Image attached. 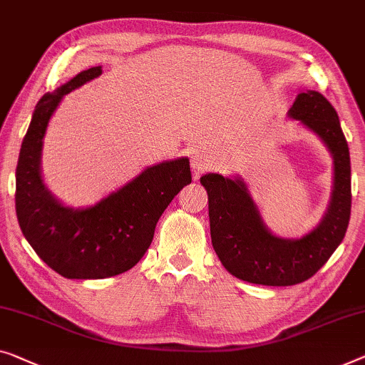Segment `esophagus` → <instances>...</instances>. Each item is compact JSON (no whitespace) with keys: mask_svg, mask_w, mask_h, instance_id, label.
Here are the masks:
<instances>
[{"mask_svg":"<svg viewBox=\"0 0 365 365\" xmlns=\"http://www.w3.org/2000/svg\"><path fill=\"white\" fill-rule=\"evenodd\" d=\"M211 167L210 157L203 154V152H197V154L192 155V168L195 178H198L201 173H205Z\"/></svg>","mask_w":365,"mask_h":365,"instance_id":"esophagus-1","label":"esophagus"}]
</instances>
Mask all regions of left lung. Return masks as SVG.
<instances>
[{"label": "left lung", "mask_w": 365, "mask_h": 365, "mask_svg": "<svg viewBox=\"0 0 365 365\" xmlns=\"http://www.w3.org/2000/svg\"><path fill=\"white\" fill-rule=\"evenodd\" d=\"M288 118L322 139L333 157V192L322 221L297 239L280 237L262 220L242 177L206 173L211 242L231 275L249 284L288 287L308 280L344 239L351 217V159L338 113L314 90L298 93Z\"/></svg>", "instance_id": "obj_1"}]
</instances>
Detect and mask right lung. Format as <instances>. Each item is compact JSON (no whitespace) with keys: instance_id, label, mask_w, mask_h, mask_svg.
<instances>
[{"instance_id":"add662e5","label":"right lung","mask_w":365,"mask_h":365,"mask_svg":"<svg viewBox=\"0 0 365 365\" xmlns=\"http://www.w3.org/2000/svg\"><path fill=\"white\" fill-rule=\"evenodd\" d=\"M83 70L46 93L32 113L16 167V215L27 242L65 279H106L144 257L155 225L185 185L192 183L188 157L145 167L98 203L72 208L53 197L42 178V148L48 121L62 98L101 75Z\"/></svg>"}]
</instances>
